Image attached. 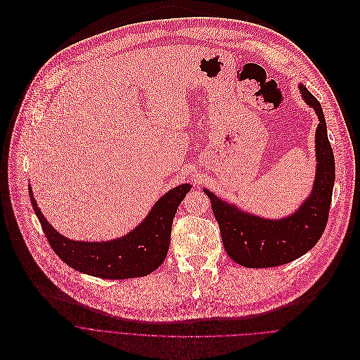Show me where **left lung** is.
I'll use <instances>...</instances> for the list:
<instances>
[{
	"instance_id": "8db88e82",
	"label": "left lung",
	"mask_w": 360,
	"mask_h": 360,
	"mask_svg": "<svg viewBox=\"0 0 360 360\" xmlns=\"http://www.w3.org/2000/svg\"><path fill=\"white\" fill-rule=\"evenodd\" d=\"M300 91L319 119L315 133L316 177L312 193L302 205L290 217L268 220L245 212L204 188L227 254L247 268L278 266L302 257L315 247L328 223L335 183L333 152L321 103L304 85H300Z\"/></svg>"
}]
</instances>
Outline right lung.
<instances>
[{"label":"right lung","mask_w":360,"mask_h":360,"mask_svg":"<svg viewBox=\"0 0 360 360\" xmlns=\"http://www.w3.org/2000/svg\"><path fill=\"white\" fill-rule=\"evenodd\" d=\"M190 188V184H181L167 191L133 231L103 243L74 241L60 236L45 220L31 187L30 198L51 248L66 265L103 279H126L145 276L163 264L177 207Z\"/></svg>","instance_id":"1"}]
</instances>
